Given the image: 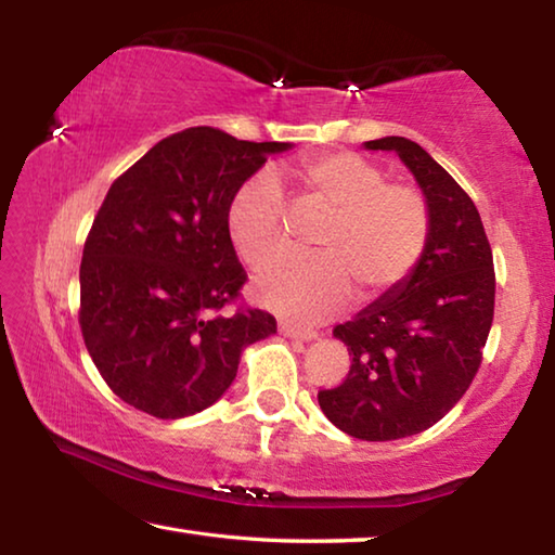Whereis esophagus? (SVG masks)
I'll use <instances>...</instances> for the list:
<instances>
[{
    "label": "esophagus",
    "instance_id": "esophagus-1",
    "mask_svg": "<svg viewBox=\"0 0 555 555\" xmlns=\"http://www.w3.org/2000/svg\"><path fill=\"white\" fill-rule=\"evenodd\" d=\"M279 331H281V335L291 337V340L311 343V340H315V337H318V333H313V331H296V327H291V325H279Z\"/></svg>",
    "mask_w": 555,
    "mask_h": 555
}]
</instances>
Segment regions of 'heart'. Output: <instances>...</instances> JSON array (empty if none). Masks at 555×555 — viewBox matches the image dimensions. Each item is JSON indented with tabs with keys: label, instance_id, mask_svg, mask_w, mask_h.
<instances>
[{
	"label": "heart",
	"instance_id": "b5f03b06",
	"mask_svg": "<svg viewBox=\"0 0 555 555\" xmlns=\"http://www.w3.org/2000/svg\"><path fill=\"white\" fill-rule=\"evenodd\" d=\"M300 203L325 212L313 251L318 257H281L255 276V298L296 325H315L350 300L352 286L364 300L399 288L424 257L430 210L418 188L387 183L367 158L331 152L291 168ZM228 237L249 267L281 251L284 198L271 173L247 178L228 205Z\"/></svg>",
	"mask_w": 555,
	"mask_h": 555
}]
</instances>
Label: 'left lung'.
<instances>
[{
    "mask_svg": "<svg viewBox=\"0 0 555 555\" xmlns=\"http://www.w3.org/2000/svg\"><path fill=\"white\" fill-rule=\"evenodd\" d=\"M364 149L393 152L413 173L430 234L399 288L335 327L350 374L318 403L347 436L399 440L438 424L477 374L494 315V264L475 203L424 146L382 137Z\"/></svg>",
    "mask_w": 555,
    "mask_h": 555,
    "instance_id": "1",
    "label": "left lung"
}]
</instances>
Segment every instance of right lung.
<instances>
[{
  "mask_svg": "<svg viewBox=\"0 0 555 555\" xmlns=\"http://www.w3.org/2000/svg\"><path fill=\"white\" fill-rule=\"evenodd\" d=\"M288 149L191 127L112 183L82 249L80 327L129 406L193 416L230 389L244 347L276 333L257 308L220 313L247 281L224 218L237 188Z\"/></svg>",
  "mask_w": 555,
  "mask_h": 555,
  "instance_id": "obj_1",
  "label": "right lung"
}]
</instances>
